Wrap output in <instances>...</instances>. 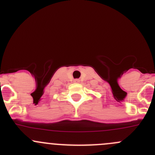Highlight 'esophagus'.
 Segmentation results:
<instances>
[{"instance_id": "esophagus-1", "label": "esophagus", "mask_w": 155, "mask_h": 155, "mask_svg": "<svg viewBox=\"0 0 155 155\" xmlns=\"http://www.w3.org/2000/svg\"><path fill=\"white\" fill-rule=\"evenodd\" d=\"M73 82H75V83H78V82H79V79H76L73 80Z\"/></svg>"}]
</instances>
